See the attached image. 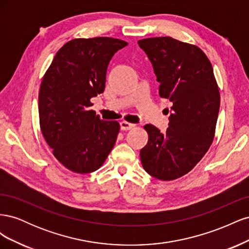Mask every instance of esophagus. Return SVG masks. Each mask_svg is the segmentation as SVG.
<instances>
[{"instance_id":"esophagus-1","label":"esophagus","mask_w":249,"mask_h":249,"mask_svg":"<svg viewBox=\"0 0 249 249\" xmlns=\"http://www.w3.org/2000/svg\"><path fill=\"white\" fill-rule=\"evenodd\" d=\"M133 127H135L134 124L127 123V122H122V123H120V129H122L123 131H129V130L133 129Z\"/></svg>"}]
</instances>
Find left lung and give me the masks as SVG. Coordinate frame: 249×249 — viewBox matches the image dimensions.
I'll return each mask as SVG.
<instances>
[{"mask_svg":"<svg viewBox=\"0 0 249 249\" xmlns=\"http://www.w3.org/2000/svg\"><path fill=\"white\" fill-rule=\"evenodd\" d=\"M153 63L159 94L171 104L165 133L145 124L148 141L140 150L144 170L161 180L191 171L215 137L220 93L210 60L198 47L171 37L138 40Z\"/></svg>","mask_w":249,"mask_h":249,"instance_id":"8db88e82","label":"left lung"}]
</instances>
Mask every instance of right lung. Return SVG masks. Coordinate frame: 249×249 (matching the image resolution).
Here are the masks:
<instances>
[{
    "instance_id": "obj_1",
    "label": "right lung",
    "mask_w": 249,
    "mask_h": 249,
    "mask_svg": "<svg viewBox=\"0 0 249 249\" xmlns=\"http://www.w3.org/2000/svg\"><path fill=\"white\" fill-rule=\"evenodd\" d=\"M127 42L112 37L76 38L60 49L44 73L38 95L40 130L56 159L77 173L99 169L120 125L90 110L104 92L108 64Z\"/></svg>"
}]
</instances>
